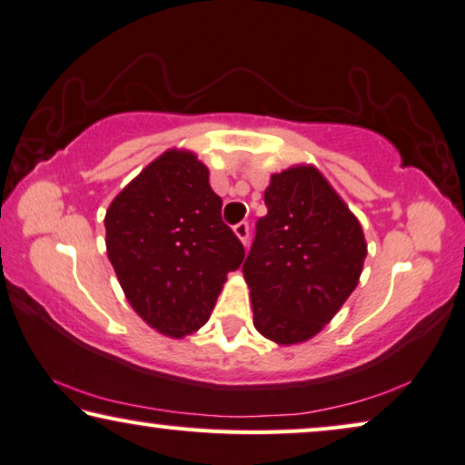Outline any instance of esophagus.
Masks as SVG:
<instances>
[{
	"label": "esophagus",
	"mask_w": 465,
	"mask_h": 465,
	"mask_svg": "<svg viewBox=\"0 0 465 465\" xmlns=\"http://www.w3.org/2000/svg\"><path fill=\"white\" fill-rule=\"evenodd\" d=\"M233 233L238 235V240L242 242V244L246 246V242H248V233H251V227H248V223H238L233 227Z\"/></svg>",
	"instance_id": "1"
}]
</instances>
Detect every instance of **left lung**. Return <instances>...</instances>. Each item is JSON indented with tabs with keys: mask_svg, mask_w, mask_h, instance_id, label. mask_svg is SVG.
Instances as JSON below:
<instances>
[{
	"mask_svg": "<svg viewBox=\"0 0 465 465\" xmlns=\"http://www.w3.org/2000/svg\"><path fill=\"white\" fill-rule=\"evenodd\" d=\"M267 214L244 261L252 322L278 345L303 343L354 292L366 259L361 221L312 164L272 174Z\"/></svg>",
	"mask_w": 465,
	"mask_h": 465,
	"instance_id": "obj_1",
	"label": "left lung"
}]
</instances>
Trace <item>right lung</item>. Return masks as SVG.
I'll return each mask as SVG.
<instances>
[{
    "label": "right lung",
    "instance_id": "obj_1",
    "mask_svg": "<svg viewBox=\"0 0 465 465\" xmlns=\"http://www.w3.org/2000/svg\"><path fill=\"white\" fill-rule=\"evenodd\" d=\"M206 164L168 149L115 195L104 244L133 310L162 335L183 339L204 326L244 246L221 219Z\"/></svg>",
    "mask_w": 465,
    "mask_h": 465
}]
</instances>
